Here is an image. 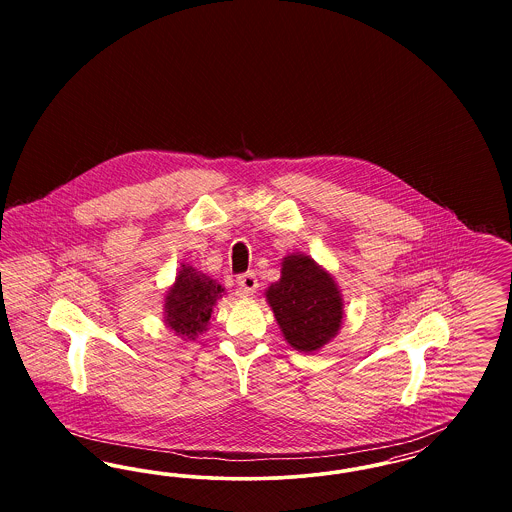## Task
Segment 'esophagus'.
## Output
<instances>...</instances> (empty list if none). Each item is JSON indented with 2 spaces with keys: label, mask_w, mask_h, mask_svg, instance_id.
I'll return each mask as SVG.
<instances>
[{
  "label": "esophagus",
  "mask_w": 512,
  "mask_h": 512,
  "mask_svg": "<svg viewBox=\"0 0 512 512\" xmlns=\"http://www.w3.org/2000/svg\"><path fill=\"white\" fill-rule=\"evenodd\" d=\"M238 286H240V290H242L245 295H253V293L257 292V288H259V280H257L255 272H245V274H240V276H238Z\"/></svg>",
  "instance_id": "obj_1"
}]
</instances>
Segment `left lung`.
I'll return each instance as SVG.
<instances>
[{
	"label": "left lung",
	"mask_w": 512,
	"mask_h": 512,
	"mask_svg": "<svg viewBox=\"0 0 512 512\" xmlns=\"http://www.w3.org/2000/svg\"><path fill=\"white\" fill-rule=\"evenodd\" d=\"M268 305L293 349L313 353L341 326L343 301L334 278L303 253L282 261V276L267 290Z\"/></svg>",
	"instance_id": "1"
}]
</instances>
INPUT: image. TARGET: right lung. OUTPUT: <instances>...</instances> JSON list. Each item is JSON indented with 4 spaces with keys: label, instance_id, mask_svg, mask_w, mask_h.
I'll use <instances>...</instances> for the list:
<instances>
[{
    "label": "right lung",
    "instance_id": "add662e5",
    "mask_svg": "<svg viewBox=\"0 0 512 512\" xmlns=\"http://www.w3.org/2000/svg\"><path fill=\"white\" fill-rule=\"evenodd\" d=\"M224 288L194 267L182 265L165 295V324L184 340H195L207 322Z\"/></svg>",
    "mask_w": 512,
    "mask_h": 512
}]
</instances>
